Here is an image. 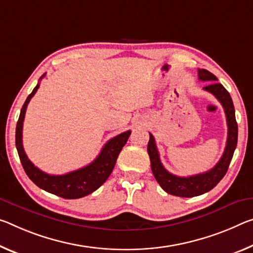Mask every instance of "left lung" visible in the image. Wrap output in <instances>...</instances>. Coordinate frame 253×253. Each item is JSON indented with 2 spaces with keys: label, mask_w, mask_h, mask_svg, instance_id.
I'll use <instances>...</instances> for the list:
<instances>
[{
  "label": "left lung",
  "mask_w": 253,
  "mask_h": 253,
  "mask_svg": "<svg viewBox=\"0 0 253 253\" xmlns=\"http://www.w3.org/2000/svg\"><path fill=\"white\" fill-rule=\"evenodd\" d=\"M198 79L200 81H210L203 89L214 94L216 99L223 106L227 123V141L224 153L219 161L210 171L190 177H178L166 170L160 160L159 151L156 148L153 135L150 134V141L147 144V153L150 155L151 168L156 181L168 194L178 197H195L210 191L217 184L227 172L228 166L233 158L234 151L238 144V124L235 120V110L232 98L222 84L216 82L217 78L207 70H198Z\"/></svg>",
  "instance_id": "1"
}]
</instances>
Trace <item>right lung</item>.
<instances>
[{"label":"right lung","instance_id":"right-lung-1","mask_svg":"<svg viewBox=\"0 0 253 253\" xmlns=\"http://www.w3.org/2000/svg\"><path fill=\"white\" fill-rule=\"evenodd\" d=\"M43 76H45V74L40 78V80ZM38 87L39 83L35 86L33 92L28 95L26 102L23 103L17 123V128H15V146H17L18 154L23 169H25L27 175L30 178L31 181L37 184L39 188L50 192V194L59 196L62 198L76 199L92 194L109 178L112 170H114L120 151L125 146L131 131H124V133L109 139L106 143V145L102 147L97 159L93 162H91L89 166L62 175L45 173L43 171L39 170L37 167H35V164L28 159L22 145V127L27 106L30 99L37 92Z\"/></svg>","mask_w":253,"mask_h":253}]
</instances>
